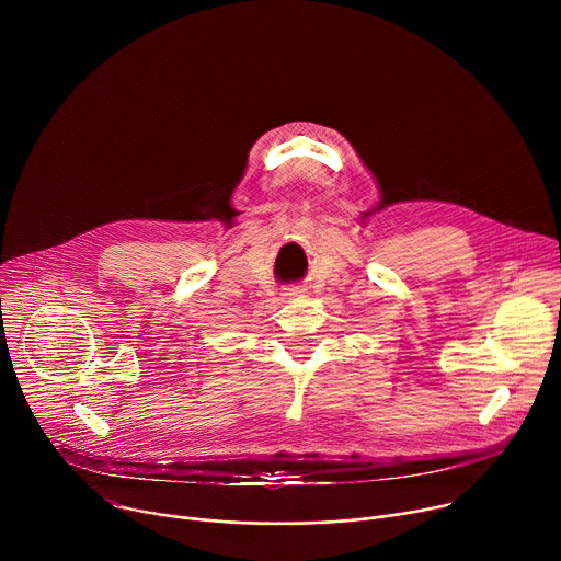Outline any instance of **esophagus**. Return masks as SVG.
I'll use <instances>...</instances> for the list:
<instances>
[{
    "label": "esophagus",
    "instance_id": "obj_1",
    "mask_svg": "<svg viewBox=\"0 0 561 561\" xmlns=\"http://www.w3.org/2000/svg\"><path fill=\"white\" fill-rule=\"evenodd\" d=\"M301 293H304L301 288H286L284 295H286V297H297V295H301Z\"/></svg>",
    "mask_w": 561,
    "mask_h": 561
}]
</instances>
